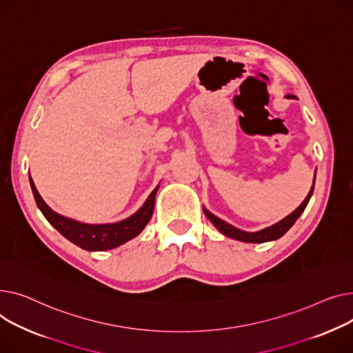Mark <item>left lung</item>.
I'll list each match as a JSON object with an SVG mask.
<instances>
[{"mask_svg": "<svg viewBox=\"0 0 353 353\" xmlns=\"http://www.w3.org/2000/svg\"><path fill=\"white\" fill-rule=\"evenodd\" d=\"M314 186H315V178H314L312 188H310L307 196L305 198V201L298 206V208L291 215H288L281 222H278L272 226H269V228H265V230H262L259 232L239 231V230H236L235 226L226 223L225 221L216 218L215 215H212L211 212H208L206 210H203V212H205L206 216H208V219L218 228V230L228 238H234V239H238V241H242V242H250V243H262V242H268V241H275V239L281 238L289 230V228H291L295 223V221L301 216V214L305 211L310 196H312Z\"/></svg>", "mask_w": 353, "mask_h": 353, "instance_id": "left-lung-1", "label": "left lung"}]
</instances>
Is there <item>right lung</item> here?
Wrapping results in <instances>:
<instances>
[{"label":"right lung","mask_w":353,"mask_h":353,"mask_svg":"<svg viewBox=\"0 0 353 353\" xmlns=\"http://www.w3.org/2000/svg\"><path fill=\"white\" fill-rule=\"evenodd\" d=\"M30 183L32 188V194L35 202L41 212L44 214L47 221L55 228V230L65 236L68 241L82 248L85 251H107L114 250V248L128 242L135 238L147 225L152 216L155 195L158 188L152 191L148 196L147 202L143 203L142 208L134 214L131 218L123 219L117 223H103V225H88L81 223L68 218H64L54 212L50 206L39 196L34 181L30 178Z\"/></svg>","instance_id":"add662e5"}]
</instances>
